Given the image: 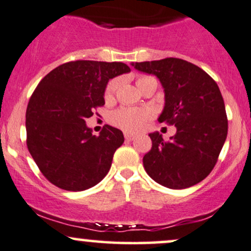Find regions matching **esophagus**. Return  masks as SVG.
Listing matches in <instances>:
<instances>
[{
	"label": "esophagus",
	"mask_w": 251,
	"mask_h": 251,
	"mask_svg": "<svg viewBox=\"0 0 251 251\" xmlns=\"http://www.w3.org/2000/svg\"><path fill=\"white\" fill-rule=\"evenodd\" d=\"M125 137H126V141L135 140V136H134V135H131V134H125Z\"/></svg>",
	"instance_id": "1"
}]
</instances>
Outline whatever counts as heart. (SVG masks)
<instances>
[{"mask_svg": "<svg viewBox=\"0 0 251 251\" xmlns=\"http://www.w3.org/2000/svg\"><path fill=\"white\" fill-rule=\"evenodd\" d=\"M148 81H155L149 76H140L137 78V85ZM120 81L117 78L111 79L105 88V99H111L119 87ZM152 116V111L150 109H132V108H121L113 113L110 117L111 123L119 126L123 130L129 132L138 131L142 129L146 122Z\"/></svg>", "mask_w": 251, "mask_h": 251, "instance_id": "obj_1", "label": "heart"}]
</instances>
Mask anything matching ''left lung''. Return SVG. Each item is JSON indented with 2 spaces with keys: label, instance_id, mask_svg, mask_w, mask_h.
<instances>
[{
  "label": "left lung",
  "instance_id": "1",
  "mask_svg": "<svg viewBox=\"0 0 251 251\" xmlns=\"http://www.w3.org/2000/svg\"><path fill=\"white\" fill-rule=\"evenodd\" d=\"M155 75L164 91L158 122L174 125L176 134L166 142L157 131L149 134L152 147L143 166L158 184L185 189L210 174L228 134L225 101L219 85L204 70L181 58L131 63Z\"/></svg>",
  "mask_w": 251,
  "mask_h": 251
}]
</instances>
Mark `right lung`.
Masks as SVG:
<instances>
[{
  "mask_svg": "<svg viewBox=\"0 0 251 251\" xmlns=\"http://www.w3.org/2000/svg\"><path fill=\"white\" fill-rule=\"evenodd\" d=\"M130 72L122 62L75 61L42 78L25 113L26 146L44 177L61 189L81 191L101 182L123 132L104 126L99 136L85 125L104 104L109 79Z\"/></svg>",
  "mask_w": 251,
  "mask_h": 251,
  "instance_id": "1",
  "label": "right lung"
}]
</instances>
